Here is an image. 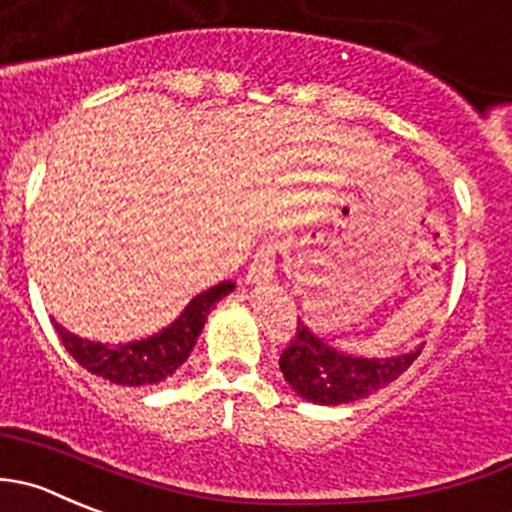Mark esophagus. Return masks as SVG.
Wrapping results in <instances>:
<instances>
[{"label": "esophagus", "instance_id": "1", "mask_svg": "<svg viewBox=\"0 0 512 512\" xmlns=\"http://www.w3.org/2000/svg\"><path fill=\"white\" fill-rule=\"evenodd\" d=\"M275 260H277V245L275 242H262L260 250L255 252V260L250 262L247 270V282L252 285H265L275 277Z\"/></svg>", "mask_w": 512, "mask_h": 512}]
</instances>
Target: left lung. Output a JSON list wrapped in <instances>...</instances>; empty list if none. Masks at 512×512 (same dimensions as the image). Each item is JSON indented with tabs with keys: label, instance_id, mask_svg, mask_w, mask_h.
I'll use <instances>...</instances> for the list:
<instances>
[{
	"label": "left lung",
	"instance_id": "1",
	"mask_svg": "<svg viewBox=\"0 0 512 512\" xmlns=\"http://www.w3.org/2000/svg\"><path fill=\"white\" fill-rule=\"evenodd\" d=\"M420 350L423 347L390 360L350 357L317 340L297 322L295 335L280 355V370L300 398L317 405H342L367 398L398 380L418 360Z\"/></svg>",
	"mask_w": 512,
	"mask_h": 512
}]
</instances>
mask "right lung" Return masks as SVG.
Here are the masks:
<instances>
[{
    "instance_id": "obj_1",
    "label": "right lung",
    "mask_w": 512,
    "mask_h": 512,
    "mask_svg": "<svg viewBox=\"0 0 512 512\" xmlns=\"http://www.w3.org/2000/svg\"><path fill=\"white\" fill-rule=\"evenodd\" d=\"M232 290H235V282H220L207 292H200L170 327L147 340L127 342V345L107 347L102 342L82 340L57 322H54V330L69 355L92 375L104 377L114 385H130V388L155 385V382L167 380L190 357L212 305Z\"/></svg>"
}]
</instances>
